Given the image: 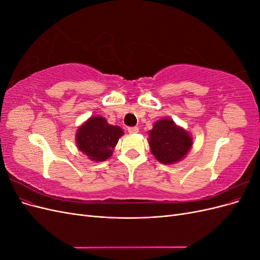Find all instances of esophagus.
Instances as JSON below:
<instances>
[{
  "mask_svg": "<svg viewBox=\"0 0 260 260\" xmlns=\"http://www.w3.org/2000/svg\"><path fill=\"white\" fill-rule=\"evenodd\" d=\"M128 132L130 133V135H136V133L139 132V128L138 127H130V128H128Z\"/></svg>",
  "mask_w": 260,
  "mask_h": 260,
  "instance_id": "1",
  "label": "esophagus"
}]
</instances>
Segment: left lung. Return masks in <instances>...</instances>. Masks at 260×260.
Segmentation results:
<instances>
[{"instance_id":"1","label":"left lung","mask_w":260,"mask_h":260,"mask_svg":"<svg viewBox=\"0 0 260 260\" xmlns=\"http://www.w3.org/2000/svg\"><path fill=\"white\" fill-rule=\"evenodd\" d=\"M149 151L164 165H172L182 160L193 146L190 132L176 124L170 118L157 120L148 131Z\"/></svg>"}]
</instances>
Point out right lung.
<instances>
[{"instance_id": "right-lung-1", "label": "right lung", "mask_w": 260, "mask_h": 260, "mask_svg": "<svg viewBox=\"0 0 260 260\" xmlns=\"http://www.w3.org/2000/svg\"><path fill=\"white\" fill-rule=\"evenodd\" d=\"M123 131L118 125L109 124L106 118L91 116L79 125L76 132V144L90 160L105 161L113 155Z\"/></svg>"}]
</instances>
